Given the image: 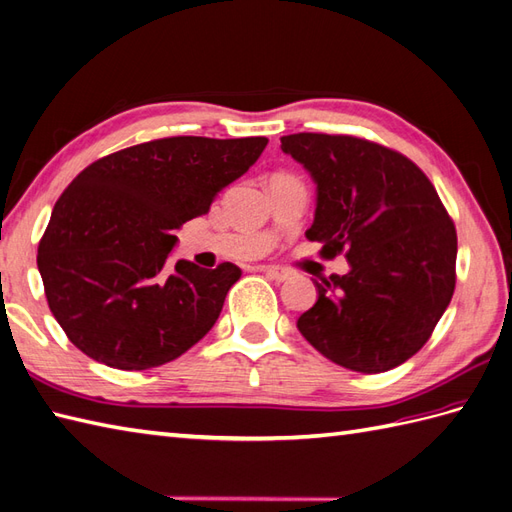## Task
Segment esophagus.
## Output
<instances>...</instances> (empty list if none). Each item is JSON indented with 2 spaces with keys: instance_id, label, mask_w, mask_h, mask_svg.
<instances>
[{
  "instance_id": "34e87169",
  "label": "esophagus",
  "mask_w": 512,
  "mask_h": 512,
  "mask_svg": "<svg viewBox=\"0 0 512 512\" xmlns=\"http://www.w3.org/2000/svg\"><path fill=\"white\" fill-rule=\"evenodd\" d=\"M265 273H267V278L276 280V282H284V280H289V278L293 276V271H291V269L280 267V265H271V267H267V269H265Z\"/></svg>"
}]
</instances>
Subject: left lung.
<instances>
[{"mask_svg":"<svg viewBox=\"0 0 512 512\" xmlns=\"http://www.w3.org/2000/svg\"><path fill=\"white\" fill-rule=\"evenodd\" d=\"M280 147L317 184L310 241L345 249L350 271L315 280L317 302L297 319L332 363L382 373L430 339L456 284V228L432 182L389 147L343 134L299 132Z\"/></svg>","mask_w":512,"mask_h":512,"instance_id":"1","label":"left lung"}]
</instances>
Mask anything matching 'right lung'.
I'll return each instance as SVG.
<instances>
[{
    "label": "right lung",
    "instance_id": "obj_1",
    "mask_svg": "<svg viewBox=\"0 0 512 512\" xmlns=\"http://www.w3.org/2000/svg\"><path fill=\"white\" fill-rule=\"evenodd\" d=\"M265 136H171L95 160L54 206L39 243L45 297L80 352L123 371L176 360L204 339L241 269L169 265L182 223L254 165Z\"/></svg>",
    "mask_w": 512,
    "mask_h": 512
}]
</instances>
